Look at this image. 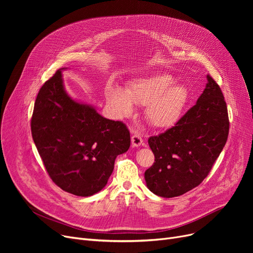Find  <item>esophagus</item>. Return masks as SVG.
<instances>
[{"mask_svg": "<svg viewBox=\"0 0 253 253\" xmlns=\"http://www.w3.org/2000/svg\"><path fill=\"white\" fill-rule=\"evenodd\" d=\"M131 143H132V147H134V148H137V147H139V145H141L143 143L141 135L139 133H137V132H135V133L132 134V136H131Z\"/></svg>", "mask_w": 253, "mask_h": 253, "instance_id": "34e87169", "label": "esophagus"}]
</instances>
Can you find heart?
<instances>
[{"instance_id": "1", "label": "heart", "mask_w": 253, "mask_h": 253, "mask_svg": "<svg viewBox=\"0 0 253 253\" xmlns=\"http://www.w3.org/2000/svg\"><path fill=\"white\" fill-rule=\"evenodd\" d=\"M175 78L158 73L136 78L128 84L126 91L117 86L106 89L109 103L121 118L134 112V103L145 106L149 123L160 129L177 123L190 100V90L182 83H174Z\"/></svg>"}]
</instances>
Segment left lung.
<instances>
[{
	"label": "left lung",
	"mask_w": 253,
	"mask_h": 253,
	"mask_svg": "<svg viewBox=\"0 0 253 253\" xmlns=\"http://www.w3.org/2000/svg\"><path fill=\"white\" fill-rule=\"evenodd\" d=\"M197 103L164 133L149 138L155 163L144 172L147 187L163 198L177 197L200 184L229 135L227 103L209 75Z\"/></svg>",
	"instance_id": "8db88e82"
}]
</instances>
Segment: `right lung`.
Returning <instances> with one entry per match:
<instances>
[{
	"mask_svg": "<svg viewBox=\"0 0 253 253\" xmlns=\"http://www.w3.org/2000/svg\"><path fill=\"white\" fill-rule=\"evenodd\" d=\"M58 70L40 89L32 117V135L51 179L63 191L88 197L101 191L118 155L130 147L120 121L72 98Z\"/></svg>",
	"mask_w": 253,
	"mask_h": 253,
	"instance_id": "right-lung-1",
	"label": "right lung"
}]
</instances>
